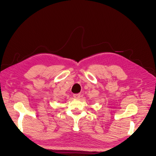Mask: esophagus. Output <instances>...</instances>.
<instances>
[{"instance_id": "34e87169", "label": "esophagus", "mask_w": 156, "mask_h": 156, "mask_svg": "<svg viewBox=\"0 0 156 156\" xmlns=\"http://www.w3.org/2000/svg\"><path fill=\"white\" fill-rule=\"evenodd\" d=\"M73 96H74V98L76 99H79L80 97V94H73Z\"/></svg>"}]
</instances>
